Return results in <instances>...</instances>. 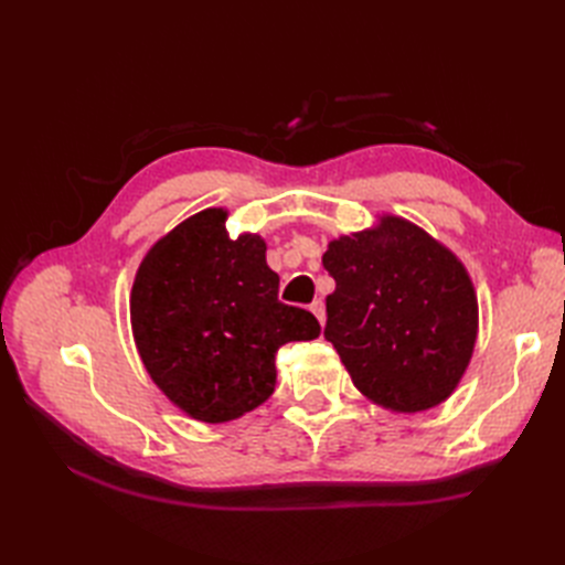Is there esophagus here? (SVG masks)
<instances>
[{"label":"esophagus","mask_w":565,"mask_h":565,"mask_svg":"<svg viewBox=\"0 0 565 565\" xmlns=\"http://www.w3.org/2000/svg\"><path fill=\"white\" fill-rule=\"evenodd\" d=\"M311 311L316 313V318L320 320V324H324V303L318 299V301H313L311 303Z\"/></svg>","instance_id":"obj_1"}]
</instances>
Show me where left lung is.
<instances>
[{
  "label": "left lung",
  "mask_w": 565,
  "mask_h": 565,
  "mask_svg": "<svg viewBox=\"0 0 565 565\" xmlns=\"http://www.w3.org/2000/svg\"><path fill=\"white\" fill-rule=\"evenodd\" d=\"M337 287L324 339L355 388L393 413L446 401L465 374L478 332L467 268L401 216L341 235L322 254Z\"/></svg>",
  "instance_id": "8db88e82"
}]
</instances>
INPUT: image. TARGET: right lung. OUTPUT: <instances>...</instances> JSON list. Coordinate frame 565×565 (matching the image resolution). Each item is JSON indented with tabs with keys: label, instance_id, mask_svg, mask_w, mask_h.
<instances>
[{
	"label": "right lung",
	"instance_id": "1",
	"mask_svg": "<svg viewBox=\"0 0 565 565\" xmlns=\"http://www.w3.org/2000/svg\"><path fill=\"white\" fill-rule=\"evenodd\" d=\"M226 210L185 218L150 247L131 287V330L148 374L193 419L221 424L276 388V353L320 334L313 313L278 301L266 243L231 241Z\"/></svg>",
	"mask_w": 565,
	"mask_h": 565
}]
</instances>
